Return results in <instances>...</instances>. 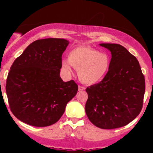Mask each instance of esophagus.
Masks as SVG:
<instances>
[{
  "instance_id": "esophagus-1",
  "label": "esophagus",
  "mask_w": 153,
  "mask_h": 153,
  "mask_svg": "<svg viewBox=\"0 0 153 153\" xmlns=\"http://www.w3.org/2000/svg\"><path fill=\"white\" fill-rule=\"evenodd\" d=\"M84 89H85V87H84V86H81V85H79V86H78V90H79V91H82V90H84Z\"/></svg>"
}]
</instances>
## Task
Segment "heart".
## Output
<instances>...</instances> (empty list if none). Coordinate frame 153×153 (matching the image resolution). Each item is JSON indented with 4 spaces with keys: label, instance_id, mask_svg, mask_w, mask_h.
Segmentation results:
<instances>
[{
    "label": "heart",
    "instance_id": "obj_1",
    "mask_svg": "<svg viewBox=\"0 0 153 153\" xmlns=\"http://www.w3.org/2000/svg\"><path fill=\"white\" fill-rule=\"evenodd\" d=\"M68 59L63 60L62 67L71 71V65L78 70L81 82L93 84L101 81L106 75L110 66L108 55L86 46L72 49L68 55Z\"/></svg>",
    "mask_w": 153,
    "mask_h": 153
}]
</instances>
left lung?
<instances>
[{"label": "left lung", "instance_id": "8db88e82", "mask_svg": "<svg viewBox=\"0 0 153 153\" xmlns=\"http://www.w3.org/2000/svg\"><path fill=\"white\" fill-rule=\"evenodd\" d=\"M100 46L111 52L110 66L101 82L86 88V114L97 127H122L133 121L142 109L144 75L137 58L123 46Z\"/></svg>", "mask_w": 153, "mask_h": 153}]
</instances>
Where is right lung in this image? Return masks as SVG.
<instances>
[{
  "label": "right lung",
  "mask_w": 153,
  "mask_h": 153,
  "mask_svg": "<svg viewBox=\"0 0 153 153\" xmlns=\"http://www.w3.org/2000/svg\"><path fill=\"white\" fill-rule=\"evenodd\" d=\"M68 44L61 38L37 40L12 64L6 91L11 112L22 122L34 126L55 124L76 95L78 84L60 77Z\"/></svg>",
  "instance_id": "1"
}]
</instances>
